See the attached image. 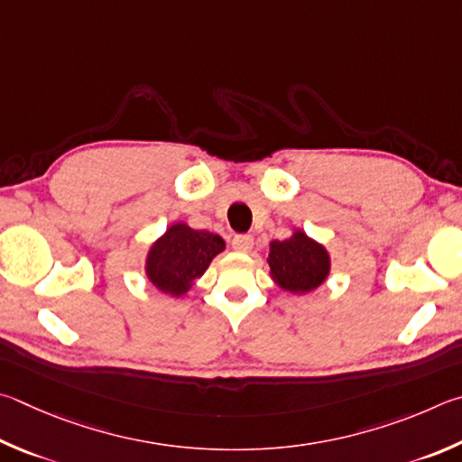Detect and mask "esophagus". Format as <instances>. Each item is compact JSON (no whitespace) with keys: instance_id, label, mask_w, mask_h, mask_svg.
<instances>
[{"instance_id":"obj_1","label":"esophagus","mask_w":462,"mask_h":462,"mask_svg":"<svg viewBox=\"0 0 462 462\" xmlns=\"http://www.w3.org/2000/svg\"><path fill=\"white\" fill-rule=\"evenodd\" d=\"M231 245L236 252L247 254V252H252V247H254V237L252 236H236L231 241Z\"/></svg>"}]
</instances>
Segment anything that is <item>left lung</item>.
I'll return each mask as SVG.
<instances>
[{"instance_id":"left-lung-1","label":"left lung","mask_w":462,"mask_h":462,"mask_svg":"<svg viewBox=\"0 0 462 462\" xmlns=\"http://www.w3.org/2000/svg\"><path fill=\"white\" fill-rule=\"evenodd\" d=\"M270 270L280 288L304 294L319 288L328 273V255L325 247L296 231L286 241H272Z\"/></svg>"}]
</instances>
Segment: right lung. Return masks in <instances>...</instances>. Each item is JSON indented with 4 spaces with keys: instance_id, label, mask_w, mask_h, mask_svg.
I'll list each match as a JSON object with an SVG mask.
<instances>
[{
    "instance_id": "1",
    "label": "right lung",
    "mask_w": 462,
    "mask_h": 462,
    "mask_svg": "<svg viewBox=\"0 0 462 462\" xmlns=\"http://www.w3.org/2000/svg\"><path fill=\"white\" fill-rule=\"evenodd\" d=\"M225 249V241L208 231L174 225L153 244L148 255V278L164 294L180 296L200 278L210 260Z\"/></svg>"
}]
</instances>
